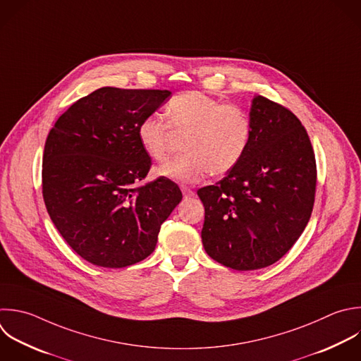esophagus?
<instances>
[{
  "label": "esophagus",
  "mask_w": 361,
  "mask_h": 361,
  "mask_svg": "<svg viewBox=\"0 0 361 361\" xmlns=\"http://www.w3.org/2000/svg\"><path fill=\"white\" fill-rule=\"evenodd\" d=\"M180 190H182L185 197H192L195 195V192L190 188H188V186H180Z\"/></svg>",
  "instance_id": "1"
}]
</instances>
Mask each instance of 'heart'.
<instances>
[{"mask_svg": "<svg viewBox=\"0 0 361 361\" xmlns=\"http://www.w3.org/2000/svg\"><path fill=\"white\" fill-rule=\"evenodd\" d=\"M165 118L149 114L138 124L137 135L144 152L162 162L169 157L172 133L185 135L183 154L157 169L159 176L193 183L234 169L252 138V120L237 104L224 103L203 92H185L171 99Z\"/></svg>", "mask_w": 361, "mask_h": 361, "instance_id": "1", "label": "heart"}]
</instances>
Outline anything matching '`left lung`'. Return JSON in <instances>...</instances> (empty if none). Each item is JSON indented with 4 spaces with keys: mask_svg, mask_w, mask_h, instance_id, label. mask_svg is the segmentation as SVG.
Listing matches in <instances>:
<instances>
[{
    "mask_svg": "<svg viewBox=\"0 0 361 361\" xmlns=\"http://www.w3.org/2000/svg\"><path fill=\"white\" fill-rule=\"evenodd\" d=\"M252 138L238 165L197 195L204 206L202 243L238 271L282 258L305 230L314 203L316 161L309 135L286 107L257 96Z\"/></svg>",
    "mask_w": 361,
    "mask_h": 361,
    "instance_id": "left-lung-1",
    "label": "left lung"
}]
</instances>
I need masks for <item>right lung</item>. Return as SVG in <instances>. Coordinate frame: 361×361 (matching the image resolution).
<instances>
[{"instance_id": "add662e5", "label": "right lung", "mask_w": 361, "mask_h": 361, "mask_svg": "<svg viewBox=\"0 0 361 361\" xmlns=\"http://www.w3.org/2000/svg\"><path fill=\"white\" fill-rule=\"evenodd\" d=\"M169 96L102 87L73 103L48 134L47 210L66 243L97 267L123 268L147 258L182 200L168 178L140 185L152 162L138 141V124Z\"/></svg>"}]
</instances>
